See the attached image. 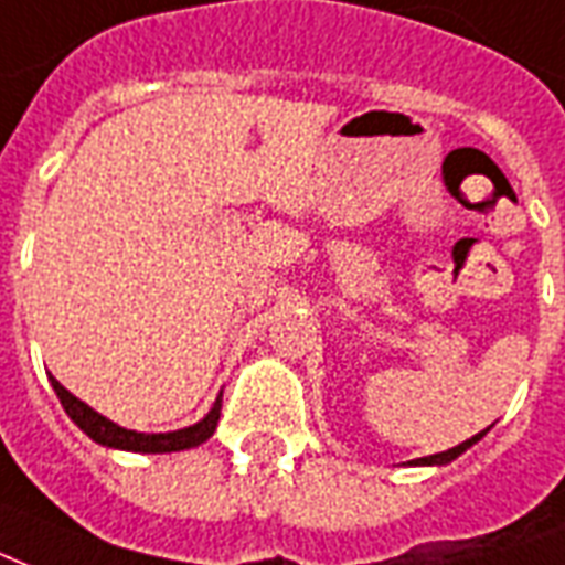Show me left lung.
Listing matches in <instances>:
<instances>
[{
  "label": "left lung",
  "mask_w": 565,
  "mask_h": 565,
  "mask_svg": "<svg viewBox=\"0 0 565 565\" xmlns=\"http://www.w3.org/2000/svg\"><path fill=\"white\" fill-rule=\"evenodd\" d=\"M482 434H476V437H470V440H463L458 443V446H452V449H446V452H437V455H428V458H419V461H413V463H449L452 458H458V455L467 449V446H473L476 440H479Z\"/></svg>",
  "instance_id": "8db88e82"
}]
</instances>
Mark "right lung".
Wrapping results in <instances>:
<instances>
[{"instance_id": "add662e5", "label": "right lung", "mask_w": 565, "mask_h": 565, "mask_svg": "<svg viewBox=\"0 0 565 565\" xmlns=\"http://www.w3.org/2000/svg\"><path fill=\"white\" fill-rule=\"evenodd\" d=\"M50 383L56 388L62 407H65V413H68L71 419L77 422L83 431L89 434L92 440L102 443V446H110V449H128V452H179V449H191V446H200V443L212 437L221 416V401H215V407L206 413V419H200L198 425H191V428H182V431L170 434H137L128 431V428H119L116 422L104 419L102 413L92 411L89 404H83L81 398H74L56 377H50Z\"/></svg>"}]
</instances>
